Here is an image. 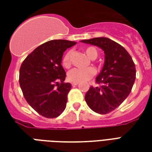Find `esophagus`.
Listing matches in <instances>:
<instances>
[{"label":"esophagus","mask_w":152,"mask_h":152,"mask_svg":"<svg viewBox=\"0 0 152 152\" xmlns=\"http://www.w3.org/2000/svg\"><path fill=\"white\" fill-rule=\"evenodd\" d=\"M78 84H79V83H77V82H72V86H77Z\"/></svg>","instance_id":"obj_1"}]
</instances>
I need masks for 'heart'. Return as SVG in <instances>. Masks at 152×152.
Instances as JSON below:
<instances>
[{
  "mask_svg": "<svg viewBox=\"0 0 152 152\" xmlns=\"http://www.w3.org/2000/svg\"><path fill=\"white\" fill-rule=\"evenodd\" d=\"M86 55L90 59H95L98 56V51L94 47H86L85 49ZM71 56L72 51H67L62 58V64L64 67L68 68L71 66ZM95 74V71L92 67L87 68H74L67 73V79L72 82H86Z\"/></svg>",
  "mask_w": 152,
  "mask_h": 152,
  "instance_id": "obj_1",
  "label": "heart"
}]
</instances>
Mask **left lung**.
<instances>
[{"label": "left lung", "mask_w": 152, "mask_h": 152, "mask_svg": "<svg viewBox=\"0 0 152 152\" xmlns=\"http://www.w3.org/2000/svg\"><path fill=\"white\" fill-rule=\"evenodd\" d=\"M81 42L99 46L105 53L103 67L96 77L99 86L90 87L85 99L94 112L107 114L130 94L136 78L135 64L127 50L109 38L96 37Z\"/></svg>", "instance_id": "left-lung-1"}]
</instances>
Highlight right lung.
<instances>
[{"label":"right lung","mask_w":152,"mask_h":152,"mask_svg":"<svg viewBox=\"0 0 152 152\" xmlns=\"http://www.w3.org/2000/svg\"><path fill=\"white\" fill-rule=\"evenodd\" d=\"M76 44L47 41L28 54L20 66L19 85L25 99L44 117L56 118L66 108L72 85L63 82L66 72L61 63L64 51Z\"/></svg>","instance_id":"add662e5"}]
</instances>
